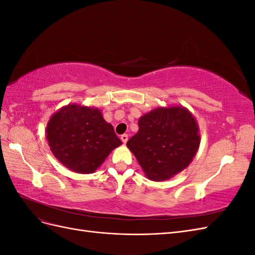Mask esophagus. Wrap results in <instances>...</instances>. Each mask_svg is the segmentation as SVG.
<instances>
[{"instance_id": "1", "label": "esophagus", "mask_w": 255, "mask_h": 255, "mask_svg": "<svg viewBox=\"0 0 255 255\" xmlns=\"http://www.w3.org/2000/svg\"><path fill=\"white\" fill-rule=\"evenodd\" d=\"M121 140H122V142L123 143H127V141L128 140V134H123V135H121Z\"/></svg>"}]
</instances>
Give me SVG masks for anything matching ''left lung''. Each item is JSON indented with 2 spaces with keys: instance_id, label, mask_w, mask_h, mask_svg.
Here are the masks:
<instances>
[{
  "instance_id": "left-lung-1",
  "label": "left lung",
  "mask_w": 255,
  "mask_h": 255,
  "mask_svg": "<svg viewBox=\"0 0 255 255\" xmlns=\"http://www.w3.org/2000/svg\"><path fill=\"white\" fill-rule=\"evenodd\" d=\"M138 127L127 145L151 181H166L181 172L199 149L198 123L183 106L157 107L141 116Z\"/></svg>"
}]
</instances>
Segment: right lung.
<instances>
[{"instance_id": "right-lung-1", "label": "right lung", "mask_w": 255, "mask_h": 255, "mask_svg": "<svg viewBox=\"0 0 255 255\" xmlns=\"http://www.w3.org/2000/svg\"><path fill=\"white\" fill-rule=\"evenodd\" d=\"M45 133L54 156L76 173H94L122 144L101 111L78 104H68L54 114Z\"/></svg>"}]
</instances>
